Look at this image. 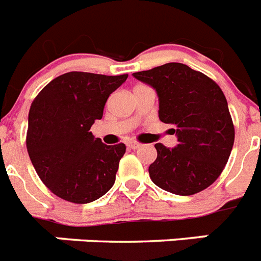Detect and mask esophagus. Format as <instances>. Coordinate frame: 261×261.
<instances>
[{"mask_svg": "<svg viewBox=\"0 0 261 261\" xmlns=\"http://www.w3.org/2000/svg\"><path fill=\"white\" fill-rule=\"evenodd\" d=\"M126 146H128L129 149H139L140 146H141V144L132 141V142H128V144H126Z\"/></svg>", "mask_w": 261, "mask_h": 261, "instance_id": "34e87169", "label": "esophagus"}]
</instances>
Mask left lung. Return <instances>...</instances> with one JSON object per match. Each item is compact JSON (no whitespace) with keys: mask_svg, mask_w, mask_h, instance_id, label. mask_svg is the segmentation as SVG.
<instances>
[{"mask_svg":"<svg viewBox=\"0 0 261 261\" xmlns=\"http://www.w3.org/2000/svg\"><path fill=\"white\" fill-rule=\"evenodd\" d=\"M133 76L152 86L160 100V120L171 124L175 148L155 144L149 166L153 184L177 195H193L217 181L235 140L227 100L213 79L182 63H166Z\"/></svg>","mask_w":261,"mask_h":261,"instance_id":"8db88e82","label":"left lung"}]
</instances>
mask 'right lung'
<instances>
[{
  "instance_id": "obj_1",
  "label": "right lung",
  "mask_w": 261,
  "mask_h": 261,
  "mask_svg": "<svg viewBox=\"0 0 261 261\" xmlns=\"http://www.w3.org/2000/svg\"><path fill=\"white\" fill-rule=\"evenodd\" d=\"M126 77L72 71L51 80L33 100L26 148L37 174L57 197L90 203L115 184L125 145H106L90 129Z\"/></svg>"
}]
</instances>
